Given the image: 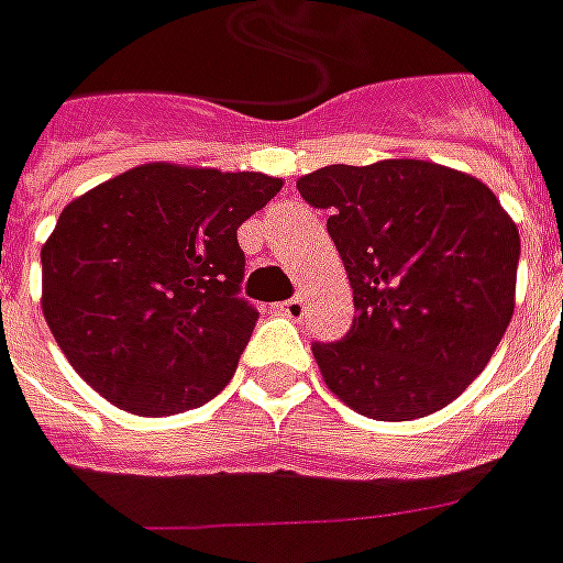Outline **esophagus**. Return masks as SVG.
<instances>
[{"instance_id": "esophagus-1", "label": "esophagus", "mask_w": 563, "mask_h": 563, "mask_svg": "<svg viewBox=\"0 0 563 563\" xmlns=\"http://www.w3.org/2000/svg\"><path fill=\"white\" fill-rule=\"evenodd\" d=\"M282 311H285L290 320H302V317H306V297L287 299V302H282Z\"/></svg>"}]
</instances>
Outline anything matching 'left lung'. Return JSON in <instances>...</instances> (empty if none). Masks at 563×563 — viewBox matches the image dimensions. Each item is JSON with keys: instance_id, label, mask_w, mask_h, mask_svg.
I'll use <instances>...</instances> for the list:
<instances>
[{"instance_id": "8db88e82", "label": "left lung", "mask_w": 563, "mask_h": 563, "mask_svg": "<svg viewBox=\"0 0 563 563\" xmlns=\"http://www.w3.org/2000/svg\"><path fill=\"white\" fill-rule=\"evenodd\" d=\"M297 189L329 213L356 306L344 341L311 346L329 391L377 421L457 400L514 317L519 231L493 189L427 159L338 163Z\"/></svg>"}]
</instances>
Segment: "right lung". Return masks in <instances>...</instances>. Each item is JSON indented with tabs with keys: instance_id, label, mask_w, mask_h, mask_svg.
Masks as SVG:
<instances>
[{
	"instance_id": "1",
	"label": "right lung",
	"mask_w": 563,
	"mask_h": 563,
	"mask_svg": "<svg viewBox=\"0 0 563 563\" xmlns=\"http://www.w3.org/2000/svg\"><path fill=\"white\" fill-rule=\"evenodd\" d=\"M278 189L261 172L147 163L74 198L41 249V308L76 374L136 416L219 395L257 320L236 228Z\"/></svg>"
}]
</instances>
